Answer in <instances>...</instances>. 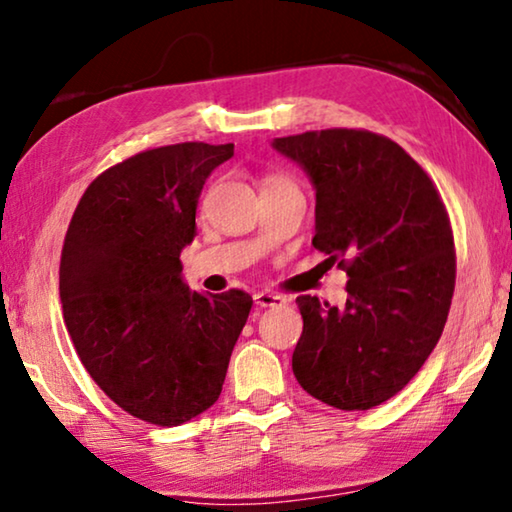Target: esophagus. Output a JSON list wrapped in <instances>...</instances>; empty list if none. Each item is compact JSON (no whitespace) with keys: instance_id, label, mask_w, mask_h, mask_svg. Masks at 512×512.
<instances>
[{"instance_id":"34e87169","label":"esophagus","mask_w":512,"mask_h":512,"mask_svg":"<svg viewBox=\"0 0 512 512\" xmlns=\"http://www.w3.org/2000/svg\"><path fill=\"white\" fill-rule=\"evenodd\" d=\"M254 303L261 308H281L288 303V299L281 297V294H274V292H256Z\"/></svg>"}]
</instances>
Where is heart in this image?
I'll return each mask as SVG.
<instances>
[{
	"mask_svg": "<svg viewBox=\"0 0 512 512\" xmlns=\"http://www.w3.org/2000/svg\"><path fill=\"white\" fill-rule=\"evenodd\" d=\"M270 188H297V184H294L288 175L267 173L261 179V191H270Z\"/></svg>",
	"mask_w": 512,
	"mask_h": 512,
	"instance_id": "b5f03b06",
	"label": "heart"
}]
</instances>
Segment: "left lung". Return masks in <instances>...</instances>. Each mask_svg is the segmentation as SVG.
<instances>
[{
	"label": "left lung",
	"mask_w": 512,
	"mask_h": 512,
	"mask_svg": "<svg viewBox=\"0 0 512 512\" xmlns=\"http://www.w3.org/2000/svg\"><path fill=\"white\" fill-rule=\"evenodd\" d=\"M317 188L312 245L348 274L344 308L297 297L294 378L312 398L366 411L396 396L443 335L456 254L423 166L384 134L310 130L274 141Z\"/></svg>",
	"instance_id": "8db88e82"
}]
</instances>
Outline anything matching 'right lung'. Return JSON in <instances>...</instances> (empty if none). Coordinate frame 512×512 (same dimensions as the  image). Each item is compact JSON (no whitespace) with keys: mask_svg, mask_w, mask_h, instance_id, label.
<instances>
[{"mask_svg":"<svg viewBox=\"0 0 512 512\" xmlns=\"http://www.w3.org/2000/svg\"><path fill=\"white\" fill-rule=\"evenodd\" d=\"M231 155L233 143L184 141L119 161L87 186L62 245V317L80 362L150 425H182L218 400L254 303L188 290L179 263L206 177Z\"/></svg>","mask_w":512,"mask_h":512,"instance_id":"obj_1","label":"right lung"}]
</instances>
